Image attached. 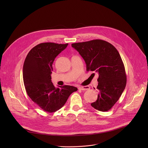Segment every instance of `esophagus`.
<instances>
[{
	"label": "esophagus",
	"instance_id": "obj_1",
	"mask_svg": "<svg viewBox=\"0 0 148 148\" xmlns=\"http://www.w3.org/2000/svg\"><path fill=\"white\" fill-rule=\"evenodd\" d=\"M90 87L89 86H84V87H79L78 89L79 90H82V91H86V90H90Z\"/></svg>",
	"mask_w": 148,
	"mask_h": 148
}]
</instances>
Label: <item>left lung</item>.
<instances>
[{
	"instance_id": "obj_1",
	"label": "left lung",
	"mask_w": 148,
	"mask_h": 148,
	"mask_svg": "<svg viewBox=\"0 0 148 148\" xmlns=\"http://www.w3.org/2000/svg\"><path fill=\"white\" fill-rule=\"evenodd\" d=\"M71 46L85 61L87 71L99 75L97 87L99 94L91 105L100 111H109L121 96L126 84L125 67L119 52L112 45L99 39L73 43Z\"/></svg>"
}]
</instances>
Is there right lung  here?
<instances>
[{"instance_id":"add662e5","label":"right lung","mask_w":148,"mask_h":148,"mask_svg":"<svg viewBox=\"0 0 148 148\" xmlns=\"http://www.w3.org/2000/svg\"><path fill=\"white\" fill-rule=\"evenodd\" d=\"M68 45L40 43L29 52L25 60L23 77L26 92L36 104L47 112L60 109L71 94L77 91V88L71 86L56 88L51 80L54 59Z\"/></svg>"}]
</instances>
